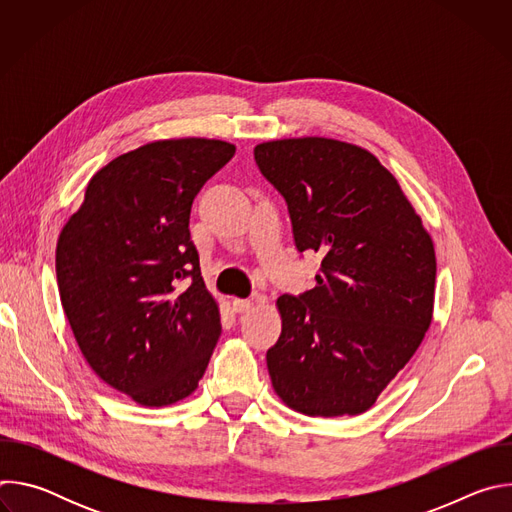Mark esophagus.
Segmentation results:
<instances>
[{
  "label": "esophagus",
  "mask_w": 512,
  "mask_h": 512,
  "mask_svg": "<svg viewBox=\"0 0 512 512\" xmlns=\"http://www.w3.org/2000/svg\"><path fill=\"white\" fill-rule=\"evenodd\" d=\"M253 308V302L251 300H233V310L235 312H249Z\"/></svg>",
  "instance_id": "34e87169"
}]
</instances>
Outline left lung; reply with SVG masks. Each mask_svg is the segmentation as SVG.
Returning a JSON list of instances; mask_svg holds the SVG:
<instances>
[{
	"instance_id": "obj_1",
	"label": "left lung",
	"mask_w": 512,
	"mask_h": 512,
	"mask_svg": "<svg viewBox=\"0 0 512 512\" xmlns=\"http://www.w3.org/2000/svg\"><path fill=\"white\" fill-rule=\"evenodd\" d=\"M253 154L287 204L298 251L322 257L312 289L277 300L273 389L306 415L364 413L431 324L433 243L393 174L358 145L300 137Z\"/></svg>"
}]
</instances>
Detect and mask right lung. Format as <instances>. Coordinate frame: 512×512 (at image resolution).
Returning a JSON list of instances; mask_svg holds the SVG:
<instances>
[{
    "label": "right lung",
    "instance_id": "obj_1",
    "mask_svg": "<svg viewBox=\"0 0 512 512\" xmlns=\"http://www.w3.org/2000/svg\"><path fill=\"white\" fill-rule=\"evenodd\" d=\"M235 156L164 139L99 170L56 245L60 302L91 369L145 407L188 397L221 336L190 241L194 196Z\"/></svg>",
    "mask_w": 512,
    "mask_h": 512
}]
</instances>
